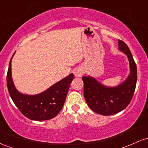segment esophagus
<instances>
[{"label":"esophagus","mask_w":148,"mask_h":148,"mask_svg":"<svg viewBox=\"0 0 148 148\" xmlns=\"http://www.w3.org/2000/svg\"><path fill=\"white\" fill-rule=\"evenodd\" d=\"M74 75L76 77H81L83 75H84V69H83L81 67H77V68L75 69V70H74Z\"/></svg>","instance_id":"34e87169"}]
</instances>
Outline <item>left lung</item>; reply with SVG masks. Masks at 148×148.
Returning <instances> with one entry per match:
<instances>
[{"instance_id": "obj_1", "label": "left lung", "mask_w": 148, "mask_h": 148, "mask_svg": "<svg viewBox=\"0 0 148 148\" xmlns=\"http://www.w3.org/2000/svg\"><path fill=\"white\" fill-rule=\"evenodd\" d=\"M119 49L128 57L130 74L123 84L115 88L106 87L90 76H83L84 95L90 108L97 113L111 115L118 113L130 104L137 81V68L130 49L125 42L118 40Z\"/></svg>"}]
</instances>
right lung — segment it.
Returning a JSON list of instances; mask_svg holds the SVG:
<instances>
[{
  "label": "right lung",
  "instance_id": "1",
  "mask_svg": "<svg viewBox=\"0 0 148 148\" xmlns=\"http://www.w3.org/2000/svg\"><path fill=\"white\" fill-rule=\"evenodd\" d=\"M14 53L10 61L7 74L8 89L13 102L22 114L30 120L40 121L55 118L63 107L74 74H69L39 95H23L15 88L12 79L11 62Z\"/></svg>",
  "mask_w": 148,
  "mask_h": 148
}]
</instances>
